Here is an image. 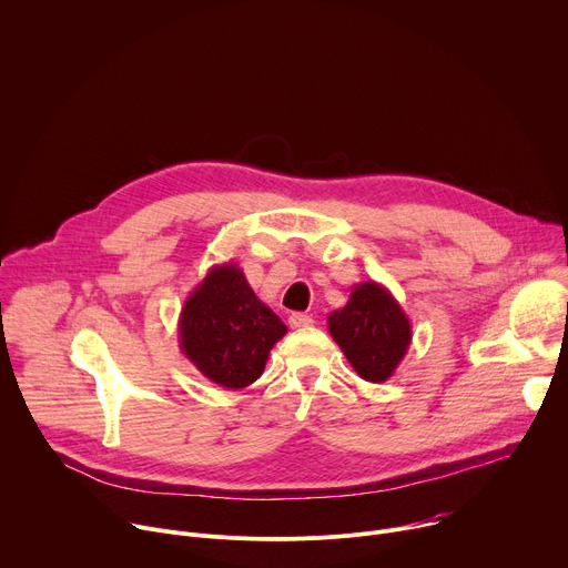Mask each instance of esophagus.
Instances as JSON below:
<instances>
[{
  "label": "esophagus",
  "instance_id": "obj_1",
  "mask_svg": "<svg viewBox=\"0 0 568 568\" xmlns=\"http://www.w3.org/2000/svg\"><path fill=\"white\" fill-rule=\"evenodd\" d=\"M290 328H294V331H298V328H307V326H312V318L307 316V314H303V312H294V314H290Z\"/></svg>",
  "mask_w": 568,
  "mask_h": 568
}]
</instances>
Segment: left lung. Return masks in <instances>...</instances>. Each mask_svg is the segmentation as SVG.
I'll use <instances>...</instances> for the list:
<instances>
[{
  "label": "left lung",
  "mask_w": 568,
  "mask_h": 568,
  "mask_svg": "<svg viewBox=\"0 0 568 568\" xmlns=\"http://www.w3.org/2000/svg\"><path fill=\"white\" fill-rule=\"evenodd\" d=\"M328 331L355 373L375 384L393 377L414 337L407 312L375 281L353 287L348 303L328 316Z\"/></svg>",
  "instance_id": "1"
}]
</instances>
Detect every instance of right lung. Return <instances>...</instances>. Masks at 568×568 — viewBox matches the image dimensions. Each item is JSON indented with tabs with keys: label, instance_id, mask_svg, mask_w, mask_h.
<instances>
[{
	"label": "right lung",
	"instance_id": "add662e5",
	"mask_svg": "<svg viewBox=\"0 0 568 568\" xmlns=\"http://www.w3.org/2000/svg\"><path fill=\"white\" fill-rule=\"evenodd\" d=\"M178 333L184 357L204 377L237 390L263 375L270 351L287 328L229 261L213 265L189 294Z\"/></svg>",
	"mask_w": 568,
	"mask_h": 568
}]
</instances>
